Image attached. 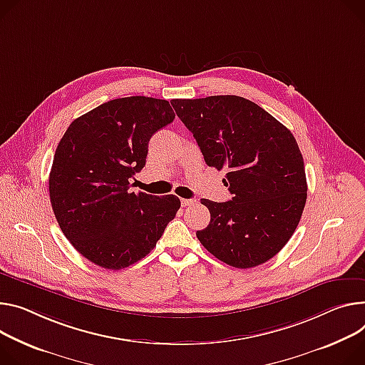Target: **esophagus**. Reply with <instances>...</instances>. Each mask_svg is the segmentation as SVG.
Segmentation results:
<instances>
[{
  "label": "esophagus",
  "instance_id": "obj_1",
  "mask_svg": "<svg viewBox=\"0 0 365 365\" xmlns=\"http://www.w3.org/2000/svg\"><path fill=\"white\" fill-rule=\"evenodd\" d=\"M182 202V207H189V205H193L196 201L195 200H180Z\"/></svg>",
  "mask_w": 365,
  "mask_h": 365
}]
</instances>
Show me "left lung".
Here are the masks:
<instances>
[{
  "mask_svg": "<svg viewBox=\"0 0 365 365\" xmlns=\"http://www.w3.org/2000/svg\"><path fill=\"white\" fill-rule=\"evenodd\" d=\"M176 115L192 132L205 163L227 169V202L201 200L211 214L196 231L202 246L230 267L247 269L274 257L300 222L307 180L291 130L240 96L175 98Z\"/></svg>",
  "mask_w": 365,
  "mask_h": 365,
  "instance_id": "obj_1",
  "label": "left lung"
}]
</instances>
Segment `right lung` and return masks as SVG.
Instances as JSON below:
<instances>
[{
	"label": "right lung",
	"instance_id": "add662e5",
	"mask_svg": "<svg viewBox=\"0 0 365 365\" xmlns=\"http://www.w3.org/2000/svg\"><path fill=\"white\" fill-rule=\"evenodd\" d=\"M168 101L115 98L73 120L49 173V197L63 236L86 259L122 269L145 257L176 217V195L130 192L148 141L175 119Z\"/></svg>",
	"mask_w": 365,
	"mask_h": 365
}]
</instances>
